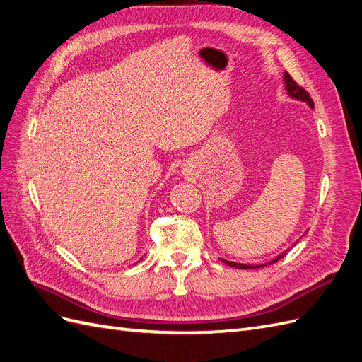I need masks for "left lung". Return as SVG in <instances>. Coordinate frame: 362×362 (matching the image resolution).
<instances>
[{"instance_id":"1","label":"left lung","mask_w":362,"mask_h":362,"mask_svg":"<svg viewBox=\"0 0 362 362\" xmlns=\"http://www.w3.org/2000/svg\"><path fill=\"white\" fill-rule=\"evenodd\" d=\"M284 83H286V90H287V93L291 96V98H294V100H298V101H303V103H306L308 104L311 108H314V103H313V100H311V96L308 95V92H306L303 87H300L298 83H296L291 76H290V74H284ZM286 254H287V250H284L282 254H279L275 259H272L270 262H267V264H273V262H276L278 259H281V258H284L286 257ZM225 264H228V266H231V267H235V269H258V267H264L266 264H258V266H250V264H240V262H234V261H226V259H222Z\"/></svg>"}]
</instances>
